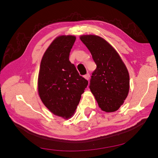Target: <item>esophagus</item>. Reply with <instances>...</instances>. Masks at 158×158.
<instances>
[{"instance_id":"34e87169","label":"esophagus","mask_w":158,"mask_h":158,"mask_svg":"<svg viewBox=\"0 0 158 158\" xmlns=\"http://www.w3.org/2000/svg\"><path fill=\"white\" fill-rule=\"evenodd\" d=\"M84 78H85V79L89 80V78H90V74H89V73H87L86 74H85V75H84Z\"/></svg>"}]
</instances>
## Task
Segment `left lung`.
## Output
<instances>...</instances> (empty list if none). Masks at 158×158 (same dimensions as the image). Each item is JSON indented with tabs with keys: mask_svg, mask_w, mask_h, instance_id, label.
Here are the masks:
<instances>
[{
	"mask_svg": "<svg viewBox=\"0 0 158 158\" xmlns=\"http://www.w3.org/2000/svg\"><path fill=\"white\" fill-rule=\"evenodd\" d=\"M80 39L90 51L97 68L92 73L89 88L104 111L118 110L130 89L129 73L118 53L105 40L97 35Z\"/></svg>",
	"mask_w": 158,
	"mask_h": 158,
	"instance_id": "obj_1",
	"label": "left lung"
}]
</instances>
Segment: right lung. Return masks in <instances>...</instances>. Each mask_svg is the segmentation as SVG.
Here are the masks:
<instances>
[{"instance_id": "right-lung-1", "label": "right lung", "mask_w": 158, "mask_h": 158, "mask_svg": "<svg viewBox=\"0 0 158 158\" xmlns=\"http://www.w3.org/2000/svg\"><path fill=\"white\" fill-rule=\"evenodd\" d=\"M75 40L73 35L56 37L42 57L38 76L42 102L53 114L65 118L73 116L89 84L69 60Z\"/></svg>"}]
</instances>
